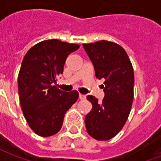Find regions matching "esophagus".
<instances>
[{"mask_svg":"<svg viewBox=\"0 0 161 161\" xmlns=\"http://www.w3.org/2000/svg\"><path fill=\"white\" fill-rule=\"evenodd\" d=\"M85 98H86V97H85L84 95L79 94V99H80V100H84V99H85Z\"/></svg>","mask_w":161,"mask_h":161,"instance_id":"esophagus-1","label":"esophagus"}]
</instances>
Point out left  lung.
Segmentation results:
<instances>
[{
    "label": "left lung",
    "mask_w": 161,
    "mask_h": 161,
    "mask_svg": "<svg viewBox=\"0 0 161 161\" xmlns=\"http://www.w3.org/2000/svg\"><path fill=\"white\" fill-rule=\"evenodd\" d=\"M94 65L95 75L103 79V102L88 96L92 109L85 116L89 135L98 141H108L121 131L128 120L134 99V70L125 50L107 40L84 44Z\"/></svg>",
    "instance_id": "left-lung-1"
}]
</instances>
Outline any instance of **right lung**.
Returning <instances> with one entry per match:
<instances>
[{"mask_svg":"<svg viewBox=\"0 0 161 161\" xmlns=\"http://www.w3.org/2000/svg\"><path fill=\"white\" fill-rule=\"evenodd\" d=\"M79 45L58 40L38 43L23 58L18 76L19 103L30 128L40 136L59 131L67 110L76 103L78 92H64L53 86L63 73L67 57Z\"/></svg>","mask_w":161,"mask_h":161,"instance_id":"obj_1","label":"right lung"}]
</instances>
